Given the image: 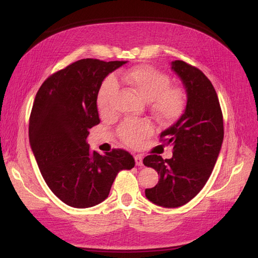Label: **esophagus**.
Listing matches in <instances>:
<instances>
[{
    "label": "esophagus",
    "instance_id": "34e87169",
    "mask_svg": "<svg viewBox=\"0 0 258 258\" xmlns=\"http://www.w3.org/2000/svg\"><path fill=\"white\" fill-rule=\"evenodd\" d=\"M135 160H136V165L137 166H143V157L141 155H136L135 156Z\"/></svg>",
    "mask_w": 258,
    "mask_h": 258
}]
</instances>
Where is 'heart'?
<instances>
[{"label":"heart","instance_id":"obj_1","mask_svg":"<svg viewBox=\"0 0 258 258\" xmlns=\"http://www.w3.org/2000/svg\"><path fill=\"white\" fill-rule=\"evenodd\" d=\"M116 83L128 86L137 95L150 101L151 110L162 124H170L179 118L185 110L186 95L175 85H170L171 79L156 68L142 64L116 73L115 81L108 77L97 93V106L101 115H108L112 110V99L117 89ZM154 126L148 120H128L117 129L123 143L139 146L145 138L153 134Z\"/></svg>","mask_w":258,"mask_h":258}]
</instances>
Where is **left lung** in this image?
<instances>
[{
    "mask_svg": "<svg viewBox=\"0 0 258 258\" xmlns=\"http://www.w3.org/2000/svg\"><path fill=\"white\" fill-rule=\"evenodd\" d=\"M172 70L187 92L185 112L160 135V141L173 146V156L162 159L154 154L143 159L160 176L157 185L145 189V196L165 208L181 207L204 188L224 139L223 113L212 83L198 68L182 60L173 61Z\"/></svg>",
    "mask_w": 258,
    "mask_h": 258,
    "instance_id": "1",
    "label": "left lung"
}]
</instances>
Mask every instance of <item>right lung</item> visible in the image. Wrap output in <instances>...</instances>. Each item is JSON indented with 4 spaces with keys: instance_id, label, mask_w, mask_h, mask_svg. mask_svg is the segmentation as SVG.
Listing matches in <instances>:
<instances>
[{
    "instance_id": "add662e5",
    "label": "right lung",
    "mask_w": 258,
    "mask_h": 258,
    "mask_svg": "<svg viewBox=\"0 0 258 258\" xmlns=\"http://www.w3.org/2000/svg\"><path fill=\"white\" fill-rule=\"evenodd\" d=\"M126 61L82 59L51 74L38 89L29 120L31 148L43 178L66 205L85 209L105 200L116 175L135 167L121 148L100 155L86 142L100 123L97 93Z\"/></svg>"
}]
</instances>
